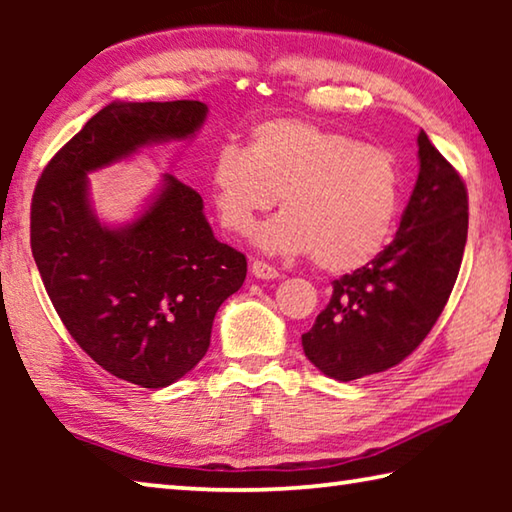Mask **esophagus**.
I'll return each instance as SVG.
<instances>
[{"label":"esophagus","mask_w":512,"mask_h":512,"mask_svg":"<svg viewBox=\"0 0 512 512\" xmlns=\"http://www.w3.org/2000/svg\"><path fill=\"white\" fill-rule=\"evenodd\" d=\"M250 271H253L255 277L259 280H275V277H280V271L273 264L264 262V259H255L253 264H250Z\"/></svg>","instance_id":"34e87169"}]
</instances>
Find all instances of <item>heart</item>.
<instances>
[{
	"label": "heart",
	"instance_id": "1",
	"mask_svg": "<svg viewBox=\"0 0 512 512\" xmlns=\"http://www.w3.org/2000/svg\"><path fill=\"white\" fill-rule=\"evenodd\" d=\"M210 189L219 223L232 235H250L280 196L284 212L259 232V244L314 253L323 271L348 273L391 239L400 169L377 144L282 117L257 124L246 149L223 144L210 164Z\"/></svg>",
	"mask_w": 512,
	"mask_h": 512
}]
</instances>
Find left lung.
<instances>
[{
    "label": "left lung",
    "instance_id": "left-lung-1",
    "mask_svg": "<svg viewBox=\"0 0 512 512\" xmlns=\"http://www.w3.org/2000/svg\"><path fill=\"white\" fill-rule=\"evenodd\" d=\"M420 173L395 239L332 282V298L302 334V350L327 377L361 379L402 363L427 339L461 271L467 187L420 133Z\"/></svg>",
    "mask_w": 512,
    "mask_h": 512
}]
</instances>
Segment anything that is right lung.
Segmentation results:
<instances>
[{"instance_id": "add662e5", "label": "right lung", "mask_w": 512, "mask_h": 512, "mask_svg": "<svg viewBox=\"0 0 512 512\" xmlns=\"http://www.w3.org/2000/svg\"><path fill=\"white\" fill-rule=\"evenodd\" d=\"M205 112L201 101L110 103L33 189L31 253L51 305L92 361L142 388L169 386L205 357L216 311L246 280V255L214 239L201 194L173 176L131 228H101L85 173L192 135Z\"/></svg>"}]
</instances>
